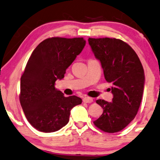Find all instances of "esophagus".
Returning a JSON list of instances; mask_svg holds the SVG:
<instances>
[{"instance_id":"obj_1","label":"esophagus","mask_w":160,"mask_h":160,"mask_svg":"<svg viewBox=\"0 0 160 160\" xmlns=\"http://www.w3.org/2000/svg\"><path fill=\"white\" fill-rule=\"evenodd\" d=\"M82 101L85 103H91V102H93V99L91 97H86L83 98V99H82Z\"/></svg>"}]
</instances>
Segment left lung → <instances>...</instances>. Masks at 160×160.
Instances as JSON below:
<instances>
[{"instance_id": "8db88e82", "label": "left lung", "mask_w": 160, "mask_h": 160, "mask_svg": "<svg viewBox=\"0 0 160 160\" xmlns=\"http://www.w3.org/2000/svg\"><path fill=\"white\" fill-rule=\"evenodd\" d=\"M89 45L100 61L106 81L112 83V102L98 99L103 112L93 123L108 133L124 129L135 118L141 103L145 76L135 50L115 38H89Z\"/></svg>"}]
</instances>
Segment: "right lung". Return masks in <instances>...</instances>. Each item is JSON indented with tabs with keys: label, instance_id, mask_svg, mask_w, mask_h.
Listing matches in <instances>:
<instances>
[{
	"label": "right lung",
	"instance_id": "1",
	"mask_svg": "<svg viewBox=\"0 0 160 160\" xmlns=\"http://www.w3.org/2000/svg\"><path fill=\"white\" fill-rule=\"evenodd\" d=\"M86 45L83 38L52 37L42 42L30 57L20 79V102L28 122L42 132H53L67 124L70 111L82 103L55 88Z\"/></svg>",
	"mask_w": 160,
	"mask_h": 160
}]
</instances>
